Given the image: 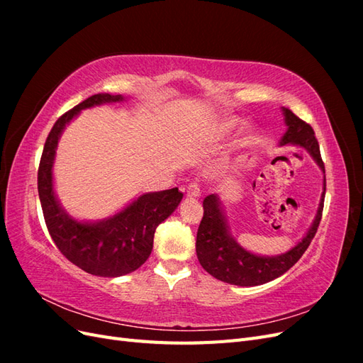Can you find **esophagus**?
<instances>
[{
  "label": "esophagus",
  "mask_w": 363,
  "mask_h": 363,
  "mask_svg": "<svg viewBox=\"0 0 363 363\" xmlns=\"http://www.w3.org/2000/svg\"><path fill=\"white\" fill-rule=\"evenodd\" d=\"M186 194H188V196H189V199H200V196H201V189H200V184L199 183H196V182H194V183H191L189 186H188V192H186Z\"/></svg>",
  "instance_id": "obj_1"
}]
</instances>
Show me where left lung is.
I'll return each mask as SVG.
<instances>
[{
    "label": "left lung",
    "instance_id": "left-lung-1",
    "mask_svg": "<svg viewBox=\"0 0 363 363\" xmlns=\"http://www.w3.org/2000/svg\"><path fill=\"white\" fill-rule=\"evenodd\" d=\"M286 131L280 139V147L294 145L309 152L324 174L323 194L318 211L306 235L291 250L276 256H262L240 245L230 232L224 206L218 194L207 195L203 201L204 215L196 233V257L201 267L212 277L236 284V286H259L283 276L304 255L320 225L325 196V169L321 159L320 145L313 128L295 116L289 108L281 107Z\"/></svg>",
    "mask_w": 363,
    "mask_h": 363
}]
</instances>
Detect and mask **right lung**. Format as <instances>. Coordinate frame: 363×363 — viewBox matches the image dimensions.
<instances>
[{
	"label": "right lung",
	"mask_w": 363,
	"mask_h": 363,
	"mask_svg": "<svg viewBox=\"0 0 363 363\" xmlns=\"http://www.w3.org/2000/svg\"><path fill=\"white\" fill-rule=\"evenodd\" d=\"M127 100L123 95L96 94L60 116L47 138L38 172L42 212L54 244L74 265L100 277H121L144 265L151 255L157 225L179 207L183 199L179 188L145 192L116 213L95 221L71 216L59 201L52 169L65 128L86 108Z\"/></svg>",
	"instance_id": "1"
}]
</instances>
